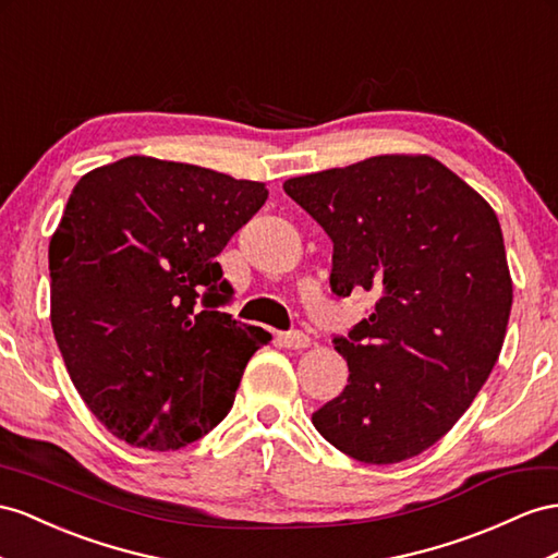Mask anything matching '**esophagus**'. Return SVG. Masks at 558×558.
Instances as JSON below:
<instances>
[{"label":"esophagus","mask_w":558,"mask_h":558,"mask_svg":"<svg viewBox=\"0 0 558 558\" xmlns=\"http://www.w3.org/2000/svg\"><path fill=\"white\" fill-rule=\"evenodd\" d=\"M278 344L284 349H306L308 347V335L302 330H292V332H278Z\"/></svg>","instance_id":"34e87169"}]
</instances>
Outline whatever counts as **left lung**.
<instances>
[{
    "label": "left lung",
    "mask_w": 558,
    "mask_h": 558,
    "mask_svg": "<svg viewBox=\"0 0 558 558\" xmlns=\"http://www.w3.org/2000/svg\"><path fill=\"white\" fill-rule=\"evenodd\" d=\"M332 240L337 296L373 292L332 344L349 384L313 412L325 440L365 464L446 436L502 351L511 278L490 205L426 155H379L282 183Z\"/></svg>",
    "instance_id": "left-lung-1"
}]
</instances>
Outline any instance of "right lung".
<instances>
[{"mask_svg": "<svg viewBox=\"0 0 558 558\" xmlns=\"http://www.w3.org/2000/svg\"><path fill=\"white\" fill-rule=\"evenodd\" d=\"M259 181L132 155L84 174L49 245L51 327L75 389L130 446L179 450L233 408L262 327L219 311V252Z\"/></svg>", "mask_w": 558, "mask_h": 558, "instance_id": "obj_1", "label": "right lung"}]
</instances>
